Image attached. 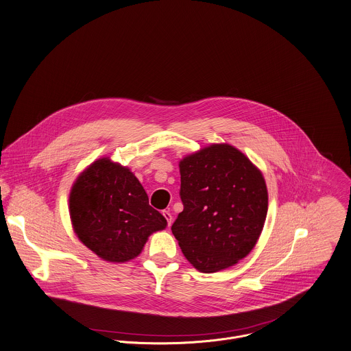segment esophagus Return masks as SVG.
Here are the masks:
<instances>
[{
  "label": "esophagus",
  "mask_w": 351,
  "mask_h": 351,
  "mask_svg": "<svg viewBox=\"0 0 351 351\" xmlns=\"http://www.w3.org/2000/svg\"><path fill=\"white\" fill-rule=\"evenodd\" d=\"M162 215H163V217H165L166 221H167V226H170L171 223H173V216H171V213H170L169 210H163Z\"/></svg>",
  "instance_id": "34e87169"
}]
</instances>
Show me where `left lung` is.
<instances>
[{"label":"left lung","mask_w":351,"mask_h":351,"mask_svg":"<svg viewBox=\"0 0 351 351\" xmlns=\"http://www.w3.org/2000/svg\"><path fill=\"white\" fill-rule=\"evenodd\" d=\"M184 210L171 232L191 265L213 274L248 255L261 234L268 191L260 169L228 143L180 160Z\"/></svg>","instance_id":"left-lung-1"}]
</instances>
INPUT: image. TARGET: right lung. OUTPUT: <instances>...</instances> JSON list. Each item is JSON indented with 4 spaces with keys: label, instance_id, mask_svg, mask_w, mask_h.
<instances>
[{
    "label": "right lung",
    "instance_id": "add662e5",
    "mask_svg": "<svg viewBox=\"0 0 351 351\" xmlns=\"http://www.w3.org/2000/svg\"><path fill=\"white\" fill-rule=\"evenodd\" d=\"M69 216L79 240L108 263L135 258L149 236L167 225L134 173L110 157L79 174L69 193Z\"/></svg>",
    "mask_w": 351,
    "mask_h": 351
}]
</instances>
